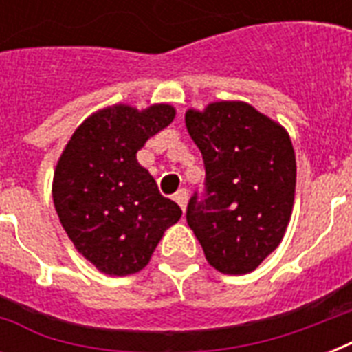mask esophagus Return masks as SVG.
I'll use <instances>...</instances> for the list:
<instances>
[{
    "label": "esophagus",
    "mask_w": 352,
    "mask_h": 352,
    "mask_svg": "<svg viewBox=\"0 0 352 352\" xmlns=\"http://www.w3.org/2000/svg\"><path fill=\"white\" fill-rule=\"evenodd\" d=\"M173 201H175V203L181 206L182 212H184V210H186V204H188V192H186V190H184V188H182V190H179V192L173 195Z\"/></svg>",
    "instance_id": "1"
}]
</instances>
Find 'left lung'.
Masks as SVG:
<instances>
[{"label": "left lung", "instance_id": "obj_1", "mask_svg": "<svg viewBox=\"0 0 352 352\" xmlns=\"http://www.w3.org/2000/svg\"><path fill=\"white\" fill-rule=\"evenodd\" d=\"M184 120L206 168V197L190 199L188 225L215 270L252 272L278 248L294 208L289 131L239 100L188 109Z\"/></svg>", "mask_w": 352, "mask_h": 352}]
</instances>
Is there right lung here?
<instances>
[{"label":"right lung","instance_id":"add662e5","mask_svg":"<svg viewBox=\"0 0 352 352\" xmlns=\"http://www.w3.org/2000/svg\"><path fill=\"white\" fill-rule=\"evenodd\" d=\"M175 118V107L115 104L85 118L65 144L52 201L78 254L107 276L140 272L182 210L160 195L138 149Z\"/></svg>","mask_w":352,"mask_h":352}]
</instances>
